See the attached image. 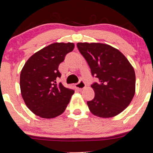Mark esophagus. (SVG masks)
Wrapping results in <instances>:
<instances>
[{
	"label": "esophagus",
	"instance_id": "34e87169",
	"mask_svg": "<svg viewBox=\"0 0 153 153\" xmlns=\"http://www.w3.org/2000/svg\"><path fill=\"white\" fill-rule=\"evenodd\" d=\"M75 87L80 89H82L85 88V87H86V84H85V81L81 80H80V82L75 84Z\"/></svg>",
	"mask_w": 153,
	"mask_h": 153
}]
</instances>
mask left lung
Here are the masks:
<instances>
[{
  "label": "left lung",
  "instance_id": "8db88e82",
  "mask_svg": "<svg viewBox=\"0 0 153 153\" xmlns=\"http://www.w3.org/2000/svg\"><path fill=\"white\" fill-rule=\"evenodd\" d=\"M78 50L99 82L91 85L95 96L87 101L91 113L100 117H112L122 113L135 94L133 66L117 49L103 43L78 42Z\"/></svg>",
  "mask_w": 153,
  "mask_h": 153
}]
</instances>
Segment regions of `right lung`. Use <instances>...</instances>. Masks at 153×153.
<instances>
[{
    "mask_svg": "<svg viewBox=\"0 0 153 153\" xmlns=\"http://www.w3.org/2000/svg\"><path fill=\"white\" fill-rule=\"evenodd\" d=\"M72 42H55L42 48L27 60L20 74V89L26 106L42 118L64 113L74 90L56 83L59 66L74 49Z\"/></svg>",
    "mask_w": 153,
    "mask_h": 153,
    "instance_id": "obj_1",
    "label": "right lung"
}]
</instances>
